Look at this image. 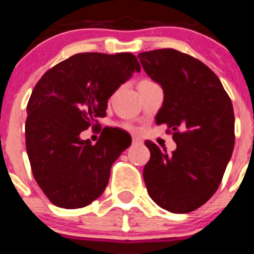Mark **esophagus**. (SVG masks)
I'll return each instance as SVG.
<instances>
[{
	"mask_svg": "<svg viewBox=\"0 0 254 254\" xmlns=\"http://www.w3.org/2000/svg\"><path fill=\"white\" fill-rule=\"evenodd\" d=\"M132 142H133V145H140V143H142V140L138 137H133L132 138Z\"/></svg>",
	"mask_w": 254,
	"mask_h": 254,
	"instance_id": "1",
	"label": "esophagus"
}]
</instances>
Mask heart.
I'll list each match as a JSON object with an SVG mask.
<instances>
[{
	"label": "heart",
	"mask_w": 254,
	"mask_h": 254,
	"mask_svg": "<svg viewBox=\"0 0 254 254\" xmlns=\"http://www.w3.org/2000/svg\"><path fill=\"white\" fill-rule=\"evenodd\" d=\"M123 127H125V128H127V129L131 128V126H128V125H123Z\"/></svg>",
	"instance_id": "obj_1"
}]
</instances>
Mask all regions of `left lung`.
Wrapping results in <instances>:
<instances>
[{
    "label": "left lung",
    "mask_w": 254,
    "mask_h": 254,
    "mask_svg": "<svg viewBox=\"0 0 254 254\" xmlns=\"http://www.w3.org/2000/svg\"><path fill=\"white\" fill-rule=\"evenodd\" d=\"M145 72L164 91L155 121L168 126L177 149L145 141L150 160L143 168L147 193L156 205L187 214L217 190L234 149V111L219 77L205 64L176 49L137 56Z\"/></svg>",
    "instance_id": "1"
}]
</instances>
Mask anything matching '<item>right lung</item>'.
Returning <instances> with one entry per match:
<instances>
[{"mask_svg": "<svg viewBox=\"0 0 254 254\" xmlns=\"http://www.w3.org/2000/svg\"><path fill=\"white\" fill-rule=\"evenodd\" d=\"M140 69L132 53H78L37 82L26 107V151L33 176L53 205L85 207L104 192L112 164L131 137L103 129L91 145L80 133L105 117L108 99Z\"/></svg>", "mask_w": 254, "mask_h": 254, "instance_id": "obj_1", "label": "right lung"}]
</instances>
